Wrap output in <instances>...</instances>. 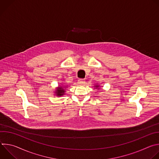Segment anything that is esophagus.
<instances>
[{
	"label": "esophagus",
	"mask_w": 159,
	"mask_h": 159,
	"mask_svg": "<svg viewBox=\"0 0 159 159\" xmlns=\"http://www.w3.org/2000/svg\"><path fill=\"white\" fill-rule=\"evenodd\" d=\"M78 83H79V84H84L85 83V80H84V79H79V80H78Z\"/></svg>",
	"instance_id": "obj_1"
}]
</instances>
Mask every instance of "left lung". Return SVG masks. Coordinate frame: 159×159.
<instances>
[{
  "label": "left lung",
  "instance_id": "left-lung-1",
  "mask_svg": "<svg viewBox=\"0 0 159 159\" xmlns=\"http://www.w3.org/2000/svg\"><path fill=\"white\" fill-rule=\"evenodd\" d=\"M94 87H95V89H100L99 87H100L101 86H100V85H99V84H96Z\"/></svg>",
  "mask_w": 159,
  "mask_h": 159
}]
</instances>
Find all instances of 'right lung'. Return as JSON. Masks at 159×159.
<instances>
[{
    "mask_svg": "<svg viewBox=\"0 0 159 159\" xmlns=\"http://www.w3.org/2000/svg\"><path fill=\"white\" fill-rule=\"evenodd\" d=\"M67 87H68V85H62L61 83L60 84H59L58 87H57L56 90H55V93H54L55 95L58 97L63 96V95H65V92H66V88Z\"/></svg>",
    "mask_w": 159,
    "mask_h": 159,
    "instance_id": "1",
    "label": "right lung"
}]
</instances>
